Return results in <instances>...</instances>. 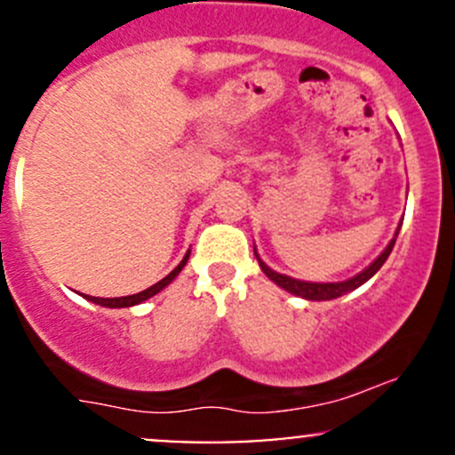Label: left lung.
Returning <instances> with one entry per match:
<instances>
[{
	"instance_id": "1",
	"label": "left lung",
	"mask_w": 455,
	"mask_h": 455,
	"mask_svg": "<svg viewBox=\"0 0 455 455\" xmlns=\"http://www.w3.org/2000/svg\"><path fill=\"white\" fill-rule=\"evenodd\" d=\"M398 228H401V227H398ZM396 235H398V231L394 233V237H392V242L387 244V249H385L383 253L376 257V259L371 261L368 268L361 270V273L355 275V277L346 279V282H330V283L301 282V279L288 277V275H282V273H275L273 268H268V266H266L264 261L259 259L257 251H255V257H257V261H259V268L264 270L266 277H268L270 282L277 283L279 288H283V291L292 292V295H297V297H304V299H310V301H330V299H337V297H341V295H347L350 291L359 288L361 283L368 282L370 277H374L376 270H379L380 266L385 264V259H387L389 253H392L394 244H396Z\"/></svg>"
}]
</instances>
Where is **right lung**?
<instances>
[{
    "mask_svg": "<svg viewBox=\"0 0 455 455\" xmlns=\"http://www.w3.org/2000/svg\"><path fill=\"white\" fill-rule=\"evenodd\" d=\"M189 253H191V251H189ZM189 253L182 257L180 264H178L176 268H173L172 273L167 275V277L160 279V282H156L154 286H149V288H147V291H140V292H136V295H127V297H112V299H103V297H90V295H85V299L94 301V304H99V306H105V308H130V306L142 304V301L149 299V297H154L156 292H160L164 286H169V283H172L173 279H176V275L180 273L182 268H185L187 259H189Z\"/></svg>",
    "mask_w": 455,
    "mask_h": 455,
    "instance_id": "add662e5",
    "label": "right lung"
}]
</instances>
